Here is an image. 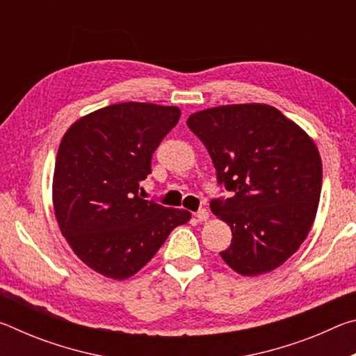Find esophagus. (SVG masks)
Returning <instances> with one entry per match:
<instances>
[{"label": "esophagus", "mask_w": 356, "mask_h": 356, "mask_svg": "<svg viewBox=\"0 0 356 356\" xmlns=\"http://www.w3.org/2000/svg\"><path fill=\"white\" fill-rule=\"evenodd\" d=\"M195 218L197 220V221H206V220H209V212L206 209H200L197 210V212L195 213Z\"/></svg>", "instance_id": "esophagus-1"}]
</instances>
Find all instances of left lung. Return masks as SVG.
I'll return each mask as SVG.
<instances>
[{"mask_svg": "<svg viewBox=\"0 0 356 356\" xmlns=\"http://www.w3.org/2000/svg\"><path fill=\"white\" fill-rule=\"evenodd\" d=\"M186 125L209 150L216 182L231 193L210 201L232 231L222 261L245 276L272 272L300 248L316 218L322 161L314 141L262 104L210 108Z\"/></svg>", "mask_w": 356, "mask_h": 356, "instance_id": "1", "label": "left lung"}]
</instances>
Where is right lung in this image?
Returning <instances> with one entry per match:
<instances>
[{
  "label": "right lung",
  "instance_id": "obj_1",
  "mask_svg": "<svg viewBox=\"0 0 356 356\" xmlns=\"http://www.w3.org/2000/svg\"><path fill=\"white\" fill-rule=\"evenodd\" d=\"M177 106L116 104L78 119L59 144L53 204L75 254L113 280L134 276L190 212L143 200L152 154L176 127Z\"/></svg>",
  "mask_w": 356,
  "mask_h": 356
}]
</instances>
